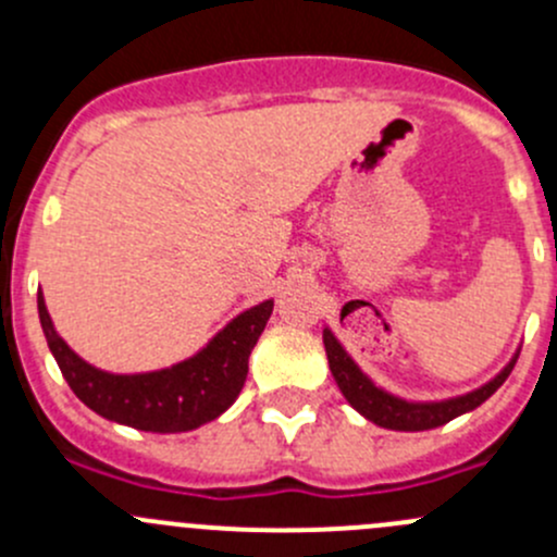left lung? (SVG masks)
I'll return each mask as SVG.
<instances>
[{"instance_id":"obj_1","label":"left lung","mask_w":557,"mask_h":557,"mask_svg":"<svg viewBox=\"0 0 557 557\" xmlns=\"http://www.w3.org/2000/svg\"><path fill=\"white\" fill-rule=\"evenodd\" d=\"M323 345L325 356H329V369L334 374L336 385H339L342 396L347 398L356 412H361L363 418L372 420L374 425H383L391 431H429L440 429V425L450 423L458 414L471 412V409L480 407L482 401L493 396L498 387L504 385V380L509 377V372L515 369L520 350H515V356L509 358L507 367L496 374L493 380H487L485 385L474 387V391L463 393V396L442 398V401H409V398L396 396V393L385 391L358 367L350 358V352L342 347V342L336 339L334 331L325 325L323 329Z\"/></svg>"}]
</instances>
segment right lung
<instances>
[{
	"label": "right lung",
	"instance_id": "1",
	"mask_svg": "<svg viewBox=\"0 0 557 557\" xmlns=\"http://www.w3.org/2000/svg\"><path fill=\"white\" fill-rule=\"evenodd\" d=\"M39 323L50 352L75 396L112 423L150 434H183L221 418L243 391L247 361L267 329L274 301L239 312L199 352L156 372L115 374L83 361L59 336L42 290H37Z\"/></svg>",
	"mask_w": 557,
	"mask_h": 557
}]
</instances>
